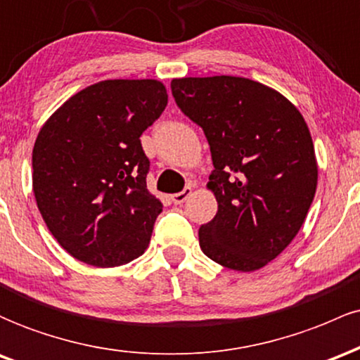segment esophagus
<instances>
[{
  "instance_id": "34e87169",
  "label": "esophagus",
  "mask_w": 360,
  "mask_h": 360,
  "mask_svg": "<svg viewBox=\"0 0 360 360\" xmlns=\"http://www.w3.org/2000/svg\"><path fill=\"white\" fill-rule=\"evenodd\" d=\"M191 193H192V188H191V187H185L184 191H181V192H179V193H173V195H172V200L175 202V204H184V202L187 200L188 197H191Z\"/></svg>"
}]
</instances>
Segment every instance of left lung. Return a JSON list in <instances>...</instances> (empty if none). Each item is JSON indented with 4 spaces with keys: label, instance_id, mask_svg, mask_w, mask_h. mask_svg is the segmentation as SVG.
<instances>
[{
    "label": "left lung",
    "instance_id": "left-lung-1",
    "mask_svg": "<svg viewBox=\"0 0 360 360\" xmlns=\"http://www.w3.org/2000/svg\"><path fill=\"white\" fill-rule=\"evenodd\" d=\"M172 93L211 146L217 212L199 229L202 252L233 270L264 267L294 240L316 192L304 119L281 93L238 76L173 79Z\"/></svg>",
    "mask_w": 360,
    "mask_h": 360
}]
</instances>
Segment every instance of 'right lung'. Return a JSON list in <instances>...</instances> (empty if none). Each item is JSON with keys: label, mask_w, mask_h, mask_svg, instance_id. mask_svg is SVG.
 Wrapping results in <instances>:
<instances>
[{"label": "right lung", "mask_w": 360, "mask_h": 360, "mask_svg": "<svg viewBox=\"0 0 360 360\" xmlns=\"http://www.w3.org/2000/svg\"><path fill=\"white\" fill-rule=\"evenodd\" d=\"M168 103L156 79H107L71 96L32 153L37 207L76 260L117 267L141 257L163 205L148 192L141 134Z\"/></svg>", "instance_id": "right-lung-1"}]
</instances>
